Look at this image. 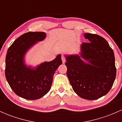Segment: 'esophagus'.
<instances>
[{
	"label": "esophagus",
	"instance_id": "34e87169",
	"mask_svg": "<svg viewBox=\"0 0 122 122\" xmlns=\"http://www.w3.org/2000/svg\"><path fill=\"white\" fill-rule=\"evenodd\" d=\"M61 59H62V63L64 64L66 62V57H65L64 55H62V56H61Z\"/></svg>",
	"mask_w": 122,
	"mask_h": 122
}]
</instances>
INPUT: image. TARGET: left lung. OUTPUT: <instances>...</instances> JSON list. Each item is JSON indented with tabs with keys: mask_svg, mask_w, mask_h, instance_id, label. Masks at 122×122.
I'll list each match as a JSON object with an SVG mask.
<instances>
[{
	"mask_svg": "<svg viewBox=\"0 0 122 122\" xmlns=\"http://www.w3.org/2000/svg\"><path fill=\"white\" fill-rule=\"evenodd\" d=\"M87 43L81 45L79 54L66 55L67 75L75 93L93 100L107 94L115 80L113 51L104 38L86 33Z\"/></svg>",
	"mask_w": 122,
	"mask_h": 122,
	"instance_id": "obj_1",
	"label": "left lung"
}]
</instances>
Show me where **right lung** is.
Listing matches in <instances>:
<instances>
[{"label": "right lung", "instance_id": "obj_1", "mask_svg": "<svg viewBox=\"0 0 122 122\" xmlns=\"http://www.w3.org/2000/svg\"><path fill=\"white\" fill-rule=\"evenodd\" d=\"M44 32H29L17 38L9 48L6 56L5 76L12 90L27 100H37L50 91L54 74L62 64L61 54L52 61L35 67L27 65L25 55L38 42L46 38Z\"/></svg>", "mask_w": 122, "mask_h": 122}]
</instances>
